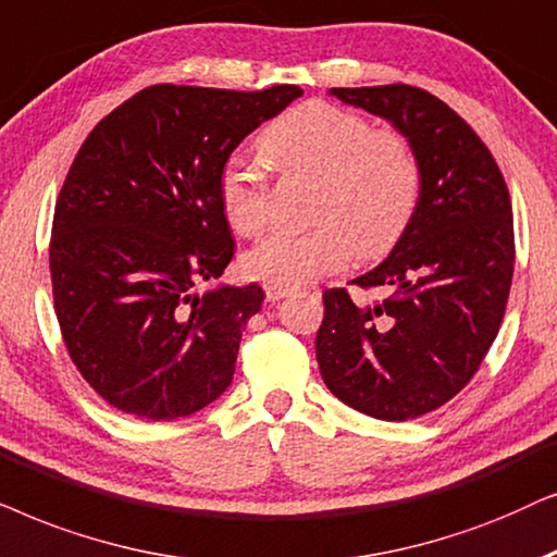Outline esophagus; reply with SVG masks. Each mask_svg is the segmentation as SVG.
Listing matches in <instances>:
<instances>
[{"mask_svg":"<svg viewBox=\"0 0 557 557\" xmlns=\"http://www.w3.org/2000/svg\"><path fill=\"white\" fill-rule=\"evenodd\" d=\"M287 293H290V287L272 285V283H267V285H264V298H267V302H277V300H283Z\"/></svg>","mask_w":557,"mask_h":557,"instance_id":"esophagus-1","label":"esophagus"}]
</instances>
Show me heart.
Returning a JSON list of instances; mask_svg holds the SVG:
<instances>
[{"label": "heart", "instance_id": "b5f03b06", "mask_svg": "<svg viewBox=\"0 0 557 557\" xmlns=\"http://www.w3.org/2000/svg\"><path fill=\"white\" fill-rule=\"evenodd\" d=\"M259 152L285 173L318 175L308 232L280 228L244 257V272L262 283L298 287L336 272L356 255L376 259L410 228L422 196V165L399 129H374L367 116L329 101H306L267 124ZM228 226L259 236L272 221L264 175L232 158L219 175Z\"/></svg>", "mask_w": 557, "mask_h": 557}]
</instances>
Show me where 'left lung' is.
Listing matches in <instances>:
<instances>
[{
    "instance_id": "left-lung-1",
    "label": "left lung",
    "mask_w": 557,
    "mask_h": 557,
    "mask_svg": "<svg viewBox=\"0 0 557 557\" xmlns=\"http://www.w3.org/2000/svg\"><path fill=\"white\" fill-rule=\"evenodd\" d=\"M412 139L418 213L392 255L354 283L387 298L323 293L315 336L333 395L376 420H412L454 399L499 333L515 272V221L494 154L446 101L407 84L331 88Z\"/></svg>"
}]
</instances>
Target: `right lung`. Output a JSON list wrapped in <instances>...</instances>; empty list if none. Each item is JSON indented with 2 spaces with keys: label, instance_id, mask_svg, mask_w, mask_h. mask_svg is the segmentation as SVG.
Returning a JSON list of instances; mask_svg holds the SVG:
<instances>
[{
  "label": "right lung",
  "instance_id": "right-lung-1",
  "mask_svg": "<svg viewBox=\"0 0 557 557\" xmlns=\"http://www.w3.org/2000/svg\"><path fill=\"white\" fill-rule=\"evenodd\" d=\"M302 88L147 86L101 119L55 201L50 280L73 364L145 420L203 410L234 380L264 293L213 287L234 257L219 175L249 132Z\"/></svg>",
  "mask_w": 557,
  "mask_h": 557
}]
</instances>
